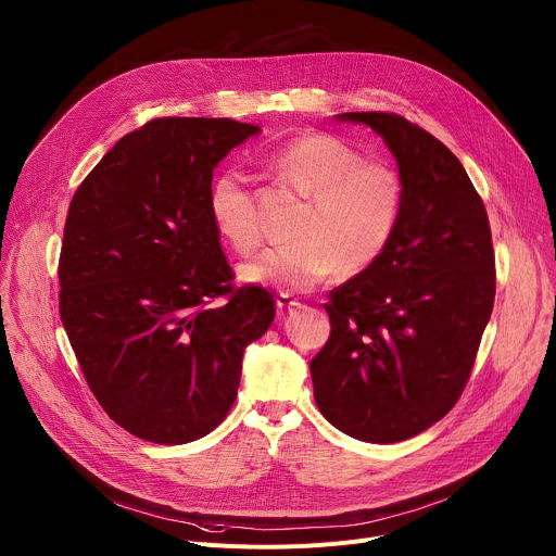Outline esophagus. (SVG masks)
Instances as JSON below:
<instances>
[{"label": "esophagus", "instance_id": "esophagus-1", "mask_svg": "<svg viewBox=\"0 0 556 556\" xmlns=\"http://www.w3.org/2000/svg\"><path fill=\"white\" fill-rule=\"evenodd\" d=\"M299 305V301L292 296V294H288V292H281L279 296H277V307H279V312H290V309H294Z\"/></svg>", "mask_w": 556, "mask_h": 556}]
</instances>
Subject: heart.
<instances>
[{"label": "heart", "instance_id": "obj_1", "mask_svg": "<svg viewBox=\"0 0 556 556\" xmlns=\"http://www.w3.org/2000/svg\"><path fill=\"white\" fill-rule=\"evenodd\" d=\"M266 167L307 198L296 244L273 249L242 266L249 283L283 292H305L339 268L356 275L380 260L399 228L405 187L399 172L361 155L328 134H301L266 155ZM215 230L240 255L262 242L249 182L232 169L217 174L206 193Z\"/></svg>", "mask_w": 556, "mask_h": 556}]
</instances>
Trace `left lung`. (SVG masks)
I'll return each mask as SVG.
<instances>
[{
	"label": "left lung",
	"instance_id": "8db88e82",
	"mask_svg": "<svg viewBox=\"0 0 556 556\" xmlns=\"http://www.w3.org/2000/svg\"><path fill=\"white\" fill-rule=\"evenodd\" d=\"M382 136L405 187L376 264L330 292V339L309 363L314 401L339 431L374 444L444 418L468 382L495 301L491 224L455 153L389 112H348Z\"/></svg>",
	"mask_w": 556,
	"mask_h": 556
}]
</instances>
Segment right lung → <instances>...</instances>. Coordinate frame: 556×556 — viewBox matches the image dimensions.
<instances>
[{
  "label": "right lung",
  "instance_id": "1",
  "mask_svg": "<svg viewBox=\"0 0 556 556\" xmlns=\"http://www.w3.org/2000/svg\"><path fill=\"white\" fill-rule=\"evenodd\" d=\"M257 125L153 118L78 185L59 257V314L105 414L136 438L185 444L230 412L242 356L275 319L262 286H232L206 193Z\"/></svg>",
  "mask_w": 556,
  "mask_h": 556
}]
</instances>
